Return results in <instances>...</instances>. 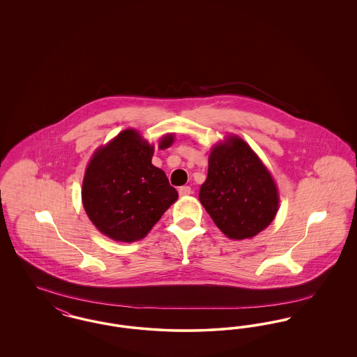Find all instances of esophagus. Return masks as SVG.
<instances>
[{
	"label": "esophagus",
	"mask_w": 357,
	"mask_h": 357,
	"mask_svg": "<svg viewBox=\"0 0 357 357\" xmlns=\"http://www.w3.org/2000/svg\"><path fill=\"white\" fill-rule=\"evenodd\" d=\"M190 194H191V187H179V195H181V197H186V195H190Z\"/></svg>",
	"instance_id": "34e87169"
}]
</instances>
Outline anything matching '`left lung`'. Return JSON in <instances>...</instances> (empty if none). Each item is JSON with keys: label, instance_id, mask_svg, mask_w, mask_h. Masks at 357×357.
Returning <instances> with one entry per match:
<instances>
[{"label": "left lung", "instance_id": "obj_1", "mask_svg": "<svg viewBox=\"0 0 357 357\" xmlns=\"http://www.w3.org/2000/svg\"><path fill=\"white\" fill-rule=\"evenodd\" d=\"M199 201L231 239L255 237L268 227L280 202L271 172L238 136H229L211 150Z\"/></svg>", "mask_w": 357, "mask_h": 357}]
</instances>
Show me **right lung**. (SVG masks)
<instances>
[{"instance_id":"add662e5","label":"right lung","mask_w":357,"mask_h":357,"mask_svg":"<svg viewBox=\"0 0 357 357\" xmlns=\"http://www.w3.org/2000/svg\"><path fill=\"white\" fill-rule=\"evenodd\" d=\"M174 135L163 136L167 149ZM153 146L135 130H124L93 153L85 170L82 198L85 213L104 236L119 242L146 237L178 199L165 171L151 163Z\"/></svg>"}]
</instances>
